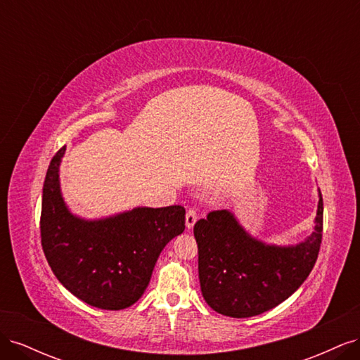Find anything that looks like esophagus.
I'll return each mask as SVG.
<instances>
[{
	"instance_id": "1",
	"label": "esophagus",
	"mask_w": 360,
	"mask_h": 360,
	"mask_svg": "<svg viewBox=\"0 0 360 360\" xmlns=\"http://www.w3.org/2000/svg\"><path fill=\"white\" fill-rule=\"evenodd\" d=\"M197 219H198L197 210H195V209H189V210L186 212V226H188V230H191V228L195 225V222H197Z\"/></svg>"
}]
</instances>
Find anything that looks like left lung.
I'll list each match as a JSON object with an SVG mask.
<instances>
[{"instance_id": "obj_1", "label": "left lung", "mask_w": 360, "mask_h": 360, "mask_svg": "<svg viewBox=\"0 0 360 360\" xmlns=\"http://www.w3.org/2000/svg\"><path fill=\"white\" fill-rule=\"evenodd\" d=\"M314 231L290 246L250 236L230 210H216L193 226L202 297L226 317L248 319L287 300L311 274L323 236V197Z\"/></svg>"}]
</instances>
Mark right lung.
<instances>
[{
  "label": "right lung",
  "mask_w": 360,
  "mask_h": 360,
  "mask_svg": "<svg viewBox=\"0 0 360 360\" xmlns=\"http://www.w3.org/2000/svg\"><path fill=\"white\" fill-rule=\"evenodd\" d=\"M64 151L52 158L43 183V252L73 296L101 309L129 308L144 294L162 249L184 231L186 212L181 205L136 207L103 219H82L61 195Z\"/></svg>",
  "instance_id": "1"
}]
</instances>
